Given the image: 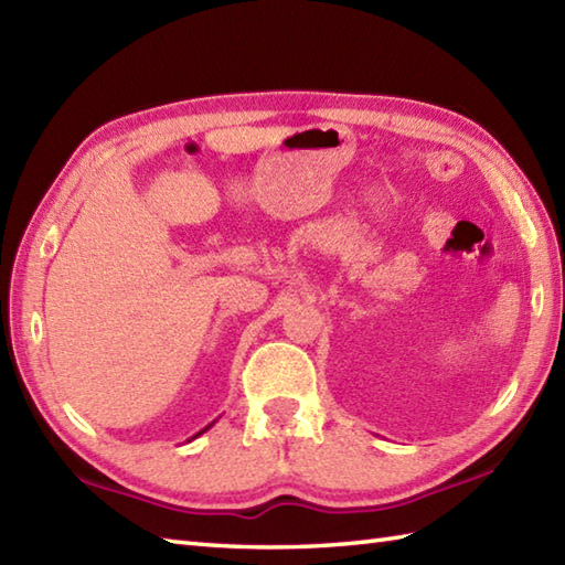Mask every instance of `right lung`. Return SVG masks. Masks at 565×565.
<instances>
[{
	"label": "right lung",
	"mask_w": 565,
	"mask_h": 565,
	"mask_svg": "<svg viewBox=\"0 0 565 565\" xmlns=\"http://www.w3.org/2000/svg\"><path fill=\"white\" fill-rule=\"evenodd\" d=\"M213 423H215V419H213ZM213 423H211V425H213ZM211 425H209V427H211ZM209 427H203V429H201V431H196V435H194V437H191V439H196V437H199V435H203V431H206V429H209Z\"/></svg>",
	"instance_id": "add662e5"
}]
</instances>
